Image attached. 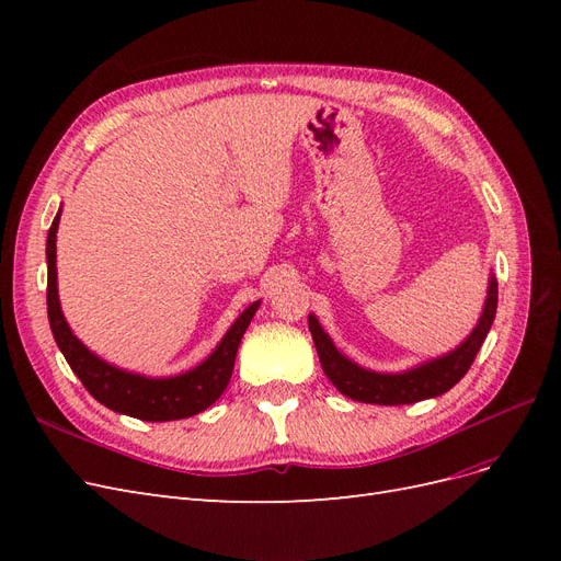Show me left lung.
I'll list each match as a JSON object with an SVG mask.
<instances>
[{
	"label": "left lung",
	"instance_id": "1",
	"mask_svg": "<svg viewBox=\"0 0 561 561\" xmlns=\"http://www.w3.org/2000/svg\"><path fill=\"white\" fill-rule=\"evenodd\" d=\"M499 304V285L496 278L491 276L486 301L482 316L461 346H456L443 358H435L412 367L398 375H386V371H371L360 365L348 360L344 353H339L332 344V339L320 328L316 316H309V330L313 336V344L318 351V358L328 379L336 386L339 393H344L351 400L369 402V404H412L419 400H428L447 393L451 386H456L466 377L474 355L482 348L484 339L491 330V322L496 316Z\"/></svg>",
	"mask_w": 561,
	"mask_h": 561
}]
</instances>
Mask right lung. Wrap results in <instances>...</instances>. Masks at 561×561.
Segmentation results:
<instances>
[{"label": "right lung", "mask_w": 561, "mask_h": 561, "mask_svg": "<svg viewBox=\"0 0 561 561\" xmlns=\"http://www.w3.org/2000/svg\"><path fill=\"white\" fill-rule=\"evenodd\" d=\"M60 222V213L56 215L54 225L48 229L46 239V264H48V283H46V307L50 332L58 348L62 351L67 365L72 367L79 381L87 386L89 393L100 402L110 407L112 412L126 414L142 421H178L194 416L225 393L231 379L236 351L241 346V339L250 325L254 311L260 309V301L236 318L222 342L208 355L206 360L194 369L184 371L178 377L149 379L133 375V371L118 369L105 360H100L95 353L83 346L72 334L70 325L60 311L58 299V274H56V231Z\"/></svg>", "instance_id": "1"}]
</instances>
